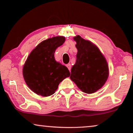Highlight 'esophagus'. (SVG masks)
Listing matches in <instances>:
<instances>
[{
    "label": "esophagus",
    "mask_w": 133,
    "mask_h": 133,
    "mask_svg": "<svg viewBox=\"0 0 133 133\" xmlns=\"http://www.w3.org/2000/svg\"><path fill=\"white\" fill-rule=\"evenodd\" d=\"M66 66L67 68H68V70L70 71V70H71V65L70 63H68V64H67V65H66Z\"/></svg>",
    "instance_id": "obj_1"
}]
</instances>
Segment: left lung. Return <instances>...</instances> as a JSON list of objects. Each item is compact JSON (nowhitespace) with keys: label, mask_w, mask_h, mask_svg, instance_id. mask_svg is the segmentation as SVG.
I'll use <instances>...</instances> for the list:
<instances>
[{"label":"left lung","mask_w":133,"mask_h":133,"mask_svg":"<svg viewBox=\"0 0 133 133\" xmlns=\"http://www.w3.org/2000/svg\"><path fill=\"white\" fill-rule=\"evenodd\" d=\"M77 49V59L71 70L70 79L82 91L94 93L101 89L109 76L107 60L91 42L77 35L73 37Z\"/></svg>","instance_id":"1"}]
</instances>
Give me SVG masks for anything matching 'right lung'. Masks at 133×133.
<instances>
[{
	"label": "right lung",
	"instance_id": "right-lung-1",
	"mask_svg": "<svg viewBox=\"0 0 133 133\" xmlns=\"http://www.w3.org/2000/svg\"><path fill=\"white\" fill-rule=\"evenodd\" d=\"M65 41L63 36L49 38L40 43L27 57L23 76L28 87L37 95H52L59 83L70 76L68 69L54 58L56 49Z\"/></svg>",
	"mask_w": 133,
	"mask_h": 133
}]
</instances>
